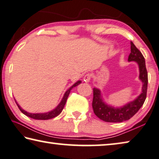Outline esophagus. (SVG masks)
Listing matches in <instances>:
<instances>
[{
	"label": "esophagus",
	"instance_id": "obj_1",
	"mask_svg": "<svg viewBox=\"0 0 159 159\" xmlns=\"http://www.w3.org/2000/svg\"><path fill=\"white\" fill-rule=\"evenodd\" d=\"M84 81L86 82H89L90 80L91 79V75L90 74H86V75L84 76Z\"/></svg>",
	"mask_w": 159,
	"mask_h": 159
}]
</instances>
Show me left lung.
<instances>
[{"mask_svg":"<svg viewBox=\"0 0 159 159\" xmlns=\"http://www.w3.org/2000/svg\"><path fill=\"white\" fill-rule=\"evenodd\" d=\"M129 61H136L139 66L140 75L139 79L143 82L142 93L136 100L128 103L124 107L114 108L106 105L101 98V92L94 88L93 98L92 102L93 112L97 117L106 122L118 123L127 120L136 114L143 106L146 98L148 87V73L146 70L145 58L141 52L136 48L132 41L131 42V53L129 56Z\"/></svg>","mask_w":159,"mask_h":159,"instance_id":"1","label":"left lung"}]
</instances>
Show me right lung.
Segmentation results:
<instances>
[{
  "label": "right lung",
  "mask_w": 159,
  "mask_h": 159,
  "mask_svg": "<svg viewBox=\"0 0 159 159\" xmlns=\"http://www.w3.org/2000/svg\"><path fill=\"white\" fill-rule=\"evenodd\" d=\"M80 83H81V81H80V80H79V81H77L75 84H73V86L70 87L67 91L66 92L65 94H64V96H63V98L62 99V101H61V102L59 103V105L57 106L55 109L51 111V112H48V113H30L26 112V111H25L24 110H23L22 108H21L20 106H19L18 104L16 103V104H17L18 107L19 109H20L21 112H22L23 114L27 116H28V117L34 118V119H37V120H48V119H51V118H55V117L57 116H58L59 114H60V113H61V111H63V108H64V106H65V104L66 103V101H67L68 95H69L70 92V90H71L73 87H75V86H77L78 85H79Z\"/></svg>",
  "instance_id": "right-lung-1"
}]
</instances>
